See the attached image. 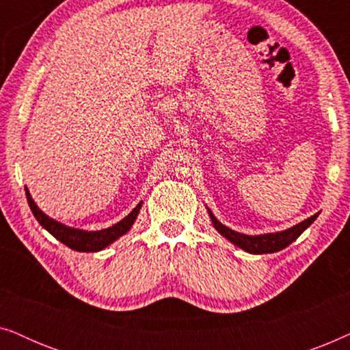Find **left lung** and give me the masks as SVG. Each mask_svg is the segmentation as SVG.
Segmentation results:
<instances>
[{"label": "left lung", "instance_id": "left-lung-1", "mask_svg": "<svg viewBox=\"0 0 350 350\" xmlns=\"http://www.w3.org/2000/svg\"><path fill=\"white\" fill-rule=\"evenodd\" d=\"M210 213V218H212V223L215 229L219 234H223L228 241H231L234 245L241 247L242 250L248 253H255V255H262V253H274L279 250H284L285 247H288L291 242H295L301 234L304 232V229H308L310 224L314 223V219L319 217V213H315L314 217L304 219L303 223L296 224V226L286 229V231L282 232H274V234H262V236H247V234H241L232 231L228 226H224L218 221L217 218L213 217L212 212Z\"/></svg>", "mask_w": 350, "mask_h": 350}]
</instances>
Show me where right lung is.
<instances>
[{"label":"right lung","instance_id":"right-lung-1","mask_svg":"<svg viewBox=\"0 0 350 350\" xmlns=\"http://www.w3.org/2000/svg\"><path fill=\"white\" fill-rule=\"evenodd\" d=\"M25 193H27L28 205H30L31 212L38 219V223H40L44 229H47V231H49L55 239H59L62 243H65L66 247L73 248L76 252L103 250L105 247H108L109 243H113L118 237L124 236V234L132 228V224L135 221L137 215L140 212V207H142V202H140L131 213L127 215L126 218H122L119 223L113 224L111 228L102 229V231H83V229L65 226V224H62L59 221H55V219L47 217L46 213H42L41 210L38 208V205L35 204V200L31 199V196L28 193L27 188H25Z\"/></svg>","mask_w":350,"mask_h":350}]
</instances>
